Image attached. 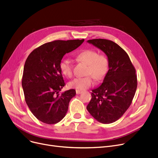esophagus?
<instances>
[{
  "label": "esophagus",
  "instance_id": "34e87169",
  "mask_svg": "<svg viewBox=\"0 0 158 158\" xmlns=\"http://www.w3.org/2000/svg\"><path fill=\"white\" fill-rule=\"evenodd\" d=\"M82 93H83V91L79 90H76V94H82Z\"/></svg>",
  "mask_w": 158,
  "mask_h": 158
}]
</instances>
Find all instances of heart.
I'll use <instances>...</instances> for the list:
<instances>
[{
	"mask_svg": "<svg viewBox=\"0 0 158 158\" xmlns=\"http://www.w3.org/2000/svg\"><path fill=\"white\" fill-rule=\"evenodd\" d=\"M77 58L79 60L88 65L86 75L83 77H77L70 82V88L77 90H85L94 83L93 77L97 80L103 78L108 69V60L106 56L93 50H86L81 52ZM60 68L62 73L67 77L73 75V65L72 61L68 59H64L60 63Z\"/></svg>",
	"mask_w": 158,
	"mask_h": 158,
	"instance_id": "1",
	"label": "heart"
}]
</instances>
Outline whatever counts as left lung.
I'll return each mask as SVG.
<instances>
[{
  "instance_id": "8db88e82",
  "label": "left lung",
  "mask_w": 158,
  "mask_h": 158,
  "mask_svg": "<svg viewBox=\"0 0 158 158\" xmlns=\"http://www.w3.org/2000/svg\"><path fill=\"white\" fill-rule=\"evenodd\" d=\"M103 52L108 60V71L102 83L92 90L86 108L98 121L109 124L119 119L132 103L137 89L135 70L128 54L112 40H87Z\"/></svg>"
}]
</instances>
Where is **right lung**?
<instances>
[{"label": "right lung", "mask_w": 158, "mask_h": 158, "mask_svg": "<svg viewBox=\"0 0 158 158\" xmlns=\"http://www.w3.org/2000/svg\"><path fill=\"white\" fill-rule=\"evenodd\" d=\"M84 40H54L41 45L27 58L22 86L27 105L39 121L56 124L66 115L76 92L70 89L59 94L65 85L60 63L66 53L76 49Z\"/></svg>", "instance_id": "1"}]
</instances>
